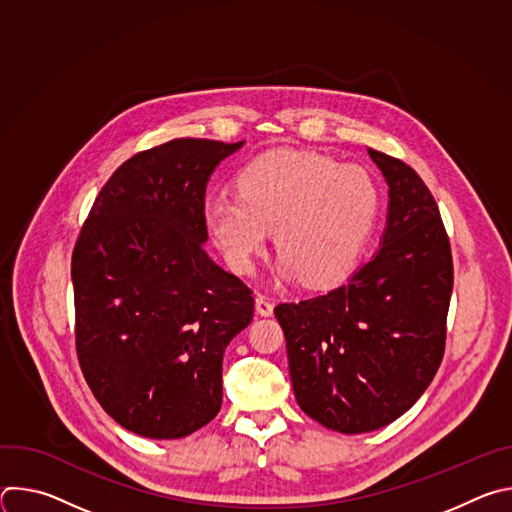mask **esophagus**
Instances as JSON below:
<instances>
[{
  "mask_svg": "<svg viewBox=\"0 0 512 512\" xmlns=\"http://www.w3.org/2000/svg\"><path fill=\"white\" fill-rule=\"evenodd\" d=\"M255 310H257V314H261V316H271V314H273V302H271L267 296L257 294V298H255Z\"/></svg>",
  "mask_w": 512,
  "mask_h": 512,
  "instance_id": "esophagus-1",
  "label": "esophagus"
}]
</instances>
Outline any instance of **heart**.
<instances>
[{
  "label": "heart",
  "instance_id": "obj_1",
  "mask_svg": "<svg viewBox=\"0 0 512 512\" xmlns=\"http://www.w3.org/2000/svg\"><path fill=\"white\" fill-rule=\"evenodd\" d=\"M239 196H212L202 216L229 267L247 275L269 233L279 271L310 287L342 281L367 245L381 208L379 186L360 166L302 150H273L235 178Z\"/></svg>",
  "mask_w": 512,
  "mask_h": 512
}]
</instances>
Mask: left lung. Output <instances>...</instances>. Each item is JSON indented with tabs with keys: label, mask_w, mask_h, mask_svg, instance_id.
I'll return each mask as SVG.
<instances>
[{
	"label": "left lung",
	"mask_w": 512,
	"mask_h": 512,
	"mask_svg": "<svg viewBox=\"0 0 512 512\" xmlns=\"http://www.w3.org/2000/svg\"><path fill=\"white\" fill-rule=\"evenodd\" d=\"M369 156L389 186L379 251L328 294L275 306L298 405L340 433L385 427L423 395L444 358L454 285L429 188L405 162Z\"/></svg>",
	"instance_id": "1"
}]
</instances>
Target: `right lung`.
<instances>
[{"mask_svg":"<svg viewBox=\"0 0 512 512\" xmlns=\"http://www.w3.org/2000/svg\"><path fill=\"white\" fill-rule=\"evenodd\" d=\"M245 141L172 139L121 164L72 251L77 354L125 429L178 440L223 403V356L253 320L251 289L206 253L204 194Z\"/></svg>","mask_w":512,"mask_h":512,"instance_id":"right-lung-1","label":"right lung"}]
</instances>
